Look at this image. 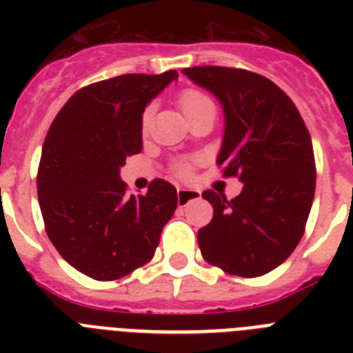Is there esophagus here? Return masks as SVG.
<instances>
[{"label": "esophagus", "instance_id": "1", "mask_svg": "<svg viewBox=\"0 0 353 353\" xmlns=\"http://www.w3.org/2000/svg\"><path fill=\"white\" fill-rule=\"evenodd\" d=\"M176 194H179L180 207H183V205L189 203L191 199L199 198V191H196V189H183V187H180L179 191H176Z\"/></svg>", "mask_w": 353, "mask_h": 353}]
</instances>
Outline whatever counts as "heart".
Segmentation results:
<instances>
[{"label": "heart", "instance_id": "b5f03b06", "mask_svg": "<svg viewBox=\"0 0 353 353\" xmlns=\"http://www.w3.org/2000/svg\"><path fill=\"white\" fill-rule=\"evenodd\" d=\"M179 104H180V108H182L183 113H185V117L189 118V117H192V114L198 113V111H201V109L208 108V105H214V102H212L210 97L205 95V93L199 92V90L185 88L180 92ZM152 113H154L152 105H148V108L143 111V117H141V129L143 130L148 129L150 121H152ZM173 170H174V173L179 174V176H187V174H189V171H191V166H189V162L179 161L173 166Z\"/></svg>", "mask_w": 353, "mask_h": 353}]
</instances>
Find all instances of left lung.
<instances>
[{"label":"left lung","mask_w":353,"mask_h":353,"mask_svg":"<svg viewBox=\"0 0 353 353\" xmlns=\"http://www.w3.org/2000/svg\"><path fill=\"white\" fill-rule=\"evenodd\" d=\"M223 105L226 127L217 164L244 183L236 198L205 191L214 217L198 232L205 261L226 274L258 277L293 252L314 198L311 136L299 109L277 84L230 67L183 68Z\"/></svg>","instance_id":"obj_1"}]
</instances>
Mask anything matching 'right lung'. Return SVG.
Returning a JSON list of instances; mask_svg holds the SVG:
<instances>
[{
  "label": "right lung",
  "mask_w": 353,
  "mask_h": 353,
  "mask_svg": "<svg viewBox=\"0 0 353 353\" xmlns=\"http://www.w3.org/2000/svg\"><path fill=\"white\" fill-rule=\"evenodd\" d=\"M179 77L123 74L88 84L56 114L42 146L37 189L49 240L63 260L97 281H114L154 258L162 228L179 203L155 179L127 196L120 168L143 148L146 104Z\"/></svg>",
  "instance_id": "1"
}]
</instances>
